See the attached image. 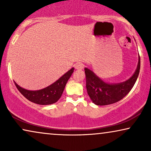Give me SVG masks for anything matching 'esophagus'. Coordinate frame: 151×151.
<instances>
[{"mask_svg": "<svg viewBox=\"0 0 151 151\" xmlns=\"http://www.w3.org/2000/svg\"><path fill=\"white\" fill-rule=\"evenodd\" d=\"M75 67L76 69L78 70H82L84 69V65L82 63H78L75 65Z\"/></svg>", "mask_w": 151, "mask_h": 151, "instance_id": "34e87169", "label": "esophagus"}]
</instances>
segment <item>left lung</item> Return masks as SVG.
Listing matches in <instances>:
<instances>
[{"label": "left lung", "mask_w": 151, "mask_h": 151, "mask_svg": "<svg viewBox=\"0 0 151 151\" xmlns=\"http://www.w3.org/2000/svg\"><path fill=\"white\" fill-rule=\"evenodd\" d=\"M140 69V58L138 56L137 69L133 76L124 82L109 83L99 78L93 71L84 68L86 86L88 96L95 104L104 106L113 104L124 98L133 87Z\"/></svg>", "instance_id": "left-lung-1"}]
</instances>
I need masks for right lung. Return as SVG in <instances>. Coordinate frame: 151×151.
<instances>
[{"mask_svg": "<svg viewBox=\"0 0 151 151\" xmlns=\"http://www.w3.org/2000/svg\"><path fill=\"white\" fill-rule=\"evenodd\" d=\"M73 71L74 68H72L51 85L40 90L30 91L25 89L20 86L16 82H14L18 91L28 100L35 104L40 105L52 104L56 102L60 98L65 89L66 84Z\"/></svg>", "mask_w": 151, "mask_h": 151, "instance_id": "1", "label": "right lung"}]
</instances>
